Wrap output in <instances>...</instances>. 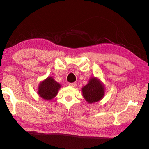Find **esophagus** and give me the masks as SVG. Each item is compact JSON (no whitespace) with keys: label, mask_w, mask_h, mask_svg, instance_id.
<instances>
[{"label":"esophagus","mask_w":149,"mask_h":149,"mask_svg":"<svg viewBox=\"0 0 149 149\" xmlns=\"http://www.w3.org/2000/svg\"><path fill=\"white\" fill-rule=\"evenodd\" d=\"M69 86L71 87H73V88H76V83H69Z\"/></svg>","instance_id":"obj_1"}]
</instances>
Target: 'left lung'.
Wrapping results in <instances>:
<instances>
[{
    "mask_svg": "<svg viewBox=\"0 0 149 149\" xmlns=\"http://www.w3.org/2000/svg\"><path fill=\"white\" fill-rule=\"evenodd\" d=\"M83 97L91 104L100 101L104 95V87L96 77L91 78L89 83L82 88Z\"/></svg>",
    "mask_w": 149,
    "mask_h": 149,
    "instance_id": "8db88e82",
    "label": "left lung"
}]
</instances>
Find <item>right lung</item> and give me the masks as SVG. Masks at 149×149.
<instances>
[{
  "instance_id": "1",
  "label": "right lung",
  "mask_w": 149,
  "mask_h": 149,
  "mask_svg": "<svg viewBox=\"0 0 149 149\" xmlns=\"http://www.w3.org/2000/svg\"><path fill=\"white\" fill-rule=\"evenodd\" d=\"M60 88V84L55 81L52 77H48L40 84L38 94L44 100H50L56 96Z\"/></svg>"
}]
</instances>
